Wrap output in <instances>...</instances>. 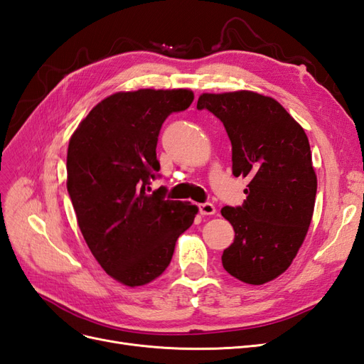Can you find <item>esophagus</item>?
<instances>
[{"label":"esophagus","instance_id":"esophagus-1","mask_svg":"<svg viewBox=\"0 0 364 364\" xmlns=\"http://www.w3.org/2000/svg\"><path fill=\"white\" fill-rule=\"evenodd\" d=\"M199 211L202 215H214L215 214V206L213 203H200Z\"/></svg>","mask_w":364,"mask_h":364}]
</instances>
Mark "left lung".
I'll return each instance as SVG.
<instances>
[{"instance_id":"left-lung-1","label":"left lung","mask_w":364,"mask_h":364,"mask_svg":"<svg viewBox=\"0 0 364 364\" xmlns=\"http://www.w3.org/2000/svg\"><path fill=\"white\" fill-rule=\"evenodd\" d=\"M197 109L222 121L232 144V173L249 181L241 206H225L234 243L225 270L261 285L290 267L314 211L317 178L301 124L272 97L252 91L202 94Z\"/></svg>"}]
</instances>
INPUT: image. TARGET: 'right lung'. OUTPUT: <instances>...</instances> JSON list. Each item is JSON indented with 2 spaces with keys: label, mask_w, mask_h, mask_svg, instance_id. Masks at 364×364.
<instances>
[{
  "label": "right lung",
  "mask_w": 364,
  "mask_h": 364,
  "mask_svg": "<svg viewBox=\"0 0 364 364\" xmlns=\"http://www.w3.org/2000/svg\"><path fill=\"white\" fill-rule=\"evenodd\" d=\"M190 90L117 92L98 103L73 134L67 188L92 255L118 282L138 287L168 267L176 241L199 211L196 205L147 194L161 168L162 123L188 109Z\"/></svg>",
  "instance_id": "right-lung-1"
}]
</instances>
